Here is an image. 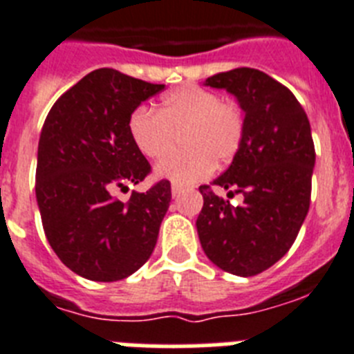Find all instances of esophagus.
Returning <instances> with one entry per match:
<instances>
[{
  "instance_id": "1",
  "label": "esophagus",
  "mask_w": 354,
  "mask_h": 354,
  "mask_svg": "<svg viewBox=\"0 0 354 354\" xmlns=\"http://www.w3.org/2000/svg\"><path fill=\"white\" fill-rule=\"evenodd\" d=\"M171 192H172V196H174V198H178V196L182 194V187H176V185H172V189H171Z\"/></svg>"
}]
</instances>
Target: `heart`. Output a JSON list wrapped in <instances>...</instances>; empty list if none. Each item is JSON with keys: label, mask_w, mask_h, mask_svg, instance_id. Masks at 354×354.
I'll list each match as a JSON object with an SVG mask.
<instances>
[{"label": "heart", "mask_w": 354, "mask_h": 354, "mask_svg": "<svg viewBox=\"0 0 354 354\" xmlns=\"http://www.w3.org/2000/svg\"><path fill=\"white\" fill-rule=\"evenodd\" d=\"M245 113L234 100L216 91L187 84L163 95L156 113L136 108L127 120V133L136 151L147 160L165 158L180 138L183 149L156 165L154 174L176 187L201 182L214 162L227 163L245 138Z\"/></svg>", "instance_id": "obj_1"}]
</instances>
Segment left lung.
Instances as JSON below:
<instances>
[{
  "mask_svg": "<svg viewBox=\"0 0 354 354\" xmlns=\"http://www.w3.org/2000/svg\"><path fill=\"white\" fill-rule=\"evenodd\" d=\"M225 88L245 111V138L232 163L201 185L196 228L203 252L221 270L252 277L277 263L310 210L315 145L310 120L286 86L255 68L221 71L205 81ZM212 186L241 194L232 205Z\"/></svg>",
  "mask_w": 354,
  "mask_h": 354,
  "instance_id": "left-lung-1",
  "label": "left lung"
}]
</instances>
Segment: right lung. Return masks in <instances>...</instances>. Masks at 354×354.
<instances>
[{
  "mask_svg": "<svg viewBox=\"0 0 354 354\" xmlns=\"http://www.w3.org/2000/svg\"><path fill=\"white\" fill-rule=\"evenodd\" d=\"M165 86L100 68L62 93L44 120L35 196L50 246L71 272L90 281L129 277L149 259L171 203V183L144 182L149 162L127 133L129 115Z\"/></svg>",
  "mask_w": 354,
  "mask_h": 354,
  "instance_id": "obj_1",
  "label": "right lung"
}]
</instances>
